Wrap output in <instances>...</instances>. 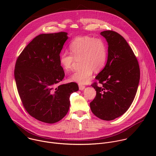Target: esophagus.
<instances>
[{
  "label": "esophagus",
  "instance_id": "34e87169",
  "mask_svg": "<svg viewBox=\"0 0 156 156\" xmlns=\"http://www.w3.org/2000/svg\"><path fill=\"white\" fill-rule=\"evenodd\" d=\"M78 86H79V89H80V90L83 91V90H84V89L85 88V86H84V85H82V84H78Z\"/></svg>",
  "mask_w": 156,
  "mask_h": 156
}]
</instances>
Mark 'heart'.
I'll use <instances>...</instances> for the list:
<instances>
[{"label": "heart", "mask_w": 156, "mask_h": 156, "mask_svg": "<svg viewBox=\"0 0 156 156\" xmlns=\"http://www.w3.org/2000/svg\"><path fill=\"white\" fill-rule=\"evenodd\" d=\"M70 53L62 52L59 62L66 72L72 70L75 60L80 58L81 69L73 72L69 77L72 81L86 84L90 81L94 70L99 72L104 69L107 58V48L101 38L80 36L74 39L70 44Z\"/></svg>", "instance_id": "heart-1"}]
</instances>
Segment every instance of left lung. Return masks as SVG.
<instances>
[{
    "instance_id": "1",
    "label": "left lung",
    "mask_w": 156,
    "mask_h": 156,
    "mask_svg": "<svg viewBox=\"0 0 156 156\" xmlns=\"http://www.w3.org/2000/svg\"><path fill=\"white\" fill-rule=\"evenodd\" d=\"M101 34L108 43V57L105 67L96 76L101 85H91L96 96L90 107L97 117L109 121L122 115L131 105L137 92L140 70L134 52L120 34L110 30Z\"/></svg>"
}]
</instances>
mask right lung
<instances>
[{"mask_svg":"<svg viewBox=\"0 0 156 156\" xmlns=\"http://www.w3.org/2000/svg\"><path fill=\"white\" fill-rule=\"evenodd\" d=\"M67 33L41 34L18 57L15 66L17 90L25 110L47 123L62 120L70 108V96L79 88L76 83L57 86L64 78L59 57Z\"/></svg>","mask_w":156,"mask_h":156,"instance_id":"add662e5","label":"right lung"}]
</instances>
